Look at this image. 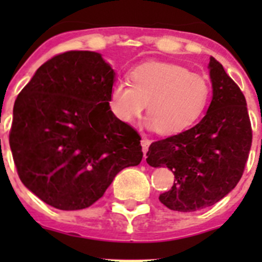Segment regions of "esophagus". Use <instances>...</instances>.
I'll return each instance as SVG.
<instances>
[{
	"label": "esophagus",
	"instance_id": "obj_1",
	"mask_svg": "<svg viewBox=\"0 0 262 262\" xmlns=\"http://www.w3.org/2000/svg\"><path fill=\"white\" fill-rule=\"evenodd\" d=\"M149 144H151V140L144 136V138L142 139V147H143V152H144V159H145V154H147L148 148H149Z\"/></svg>",
	"mask_w": 262,
	"mask_h": 262
}]
</instances>
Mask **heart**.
Returning <instances> with one entry per match:
<instances>
[{
  "label": "heart",
  "mask_w": 262,
  "mask_h": 262,
  "mask_svg": "<svg viewBox=\"0 0 262 262\" xmlns=\"http://www.w3.org/2000/svg\"><path fill=\"white\" fill-rule=\"evenodd\" d=\"M128 82H114L108 108L118 122L133 123L147 105V124L163 135L189 128L207 107L209 82L186 68L169 62H145L128 73Z\"/></svg>",
  "instance_id": "obj_1"
}]
</instances>
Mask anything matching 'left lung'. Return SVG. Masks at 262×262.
<instances>
[{"label":"left lung","mask_w":262,"mask_h":262,"mask_svg":"<svg viewBox=\"0 0 262 262\" xmlns=\"http://www.w3.org/2000/svg\"><path fill=\"white\" fill-rule=\"evenodd\" d=\"M212 99L191 128L154 142L147 152L151 166L174 173L172 189L160 194L168 209L191 212L226 196L240 181L252 145L247 101L221 62L210 57Z\"/></svg>","instance_id":"obj_1"}]
</instances>
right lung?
I'll use <instances>...</instances> for the list:
<instances>
[{"mask_svg":"<svg viewBox=\"0 0 262 262\" xmlns=\"http://www.w3.org/2000/svg\"><path fill=\"white\" fill-rule=\"evenodd\" d=\"M114 77L99 53L68 51L39 67L15 99L9 143L18 176L55 209H86L142 161L138 131L108 108Z\"/></svg>","mask_w":262,"mask_h":262,"instance_id":"1","label":"right lung"}]
</instances>
